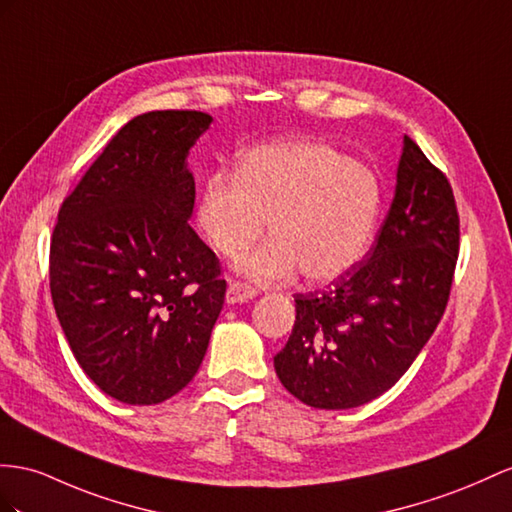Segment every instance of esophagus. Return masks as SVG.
<instances>
[{
    "mask_svg": "<svg viewBox=\"0 0 512 512\" xmlns=\"http://www.w3.org/2000/svg\"><path fill=\"white\" fill-rule=\"evenodd\" d=\"M255 296H257L255 287L240 281H231L225 298H227V305H235V303H248V300H253Z\"/></svg>",
    "mask_w": 512,
    "mask_h": 512,
    "instance_id": "obj_1",
    "label": "esophagus"
}]
</instances>
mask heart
<instances>
[{
	"mask_svg": "<svg viewBox=\"0 0 512 512\" xmlns=\"http://www.w3.org/2000/svg\"><path fill=\"white\" fill-rule=\"evenodd\" d=\"M381 183L372 170L324 142H268L238 157L235 175L218 170L201 186L196 225L214 251L238 259L266 229L272 240L240 261L257 283L303 270L331 283L370 253L381 218Z\"/></svg>",
	"mask_w": 512,
	"mask_h": 512,
	"instance_id": "obj_1",
	"label": "heart"
}]
</instances>
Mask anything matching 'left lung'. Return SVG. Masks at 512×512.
Masks as SVG:
<instances>
[{"label":"left lung","instance_id":"left-lung-1","mask_svg":"<svg viewBox=\"0 0 512 512\" xmlns=\"http://www.w3.org/2000/svg\"><path fill=\"white\" fill-rule=\"evenodd\" d=\"M458 214L448 179L404 136L389 214L372 251L329 290L296 294L274 357L279 381L313 409H355L400 381L448 305Z\"/></svg>","mask_w":512,"mask_h":512}]
</instances>
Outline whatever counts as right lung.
I'll return each instance as SVG.
<instances>
[{"label":"right lung","instance_id":"1","mask_svg":"<svg viewBox=\"0 0 512 512\" xmlns=\"http://www.w3.org/2000/svg\"><path fill=\"white\" fill-rule=\"evenodd\" d=\"M214 119H131L62 203L51 238L56 316L80 368L125 404H157L199 372L225 303L218 259L188 225V153Z\"/></svg>","mask_w":512,"mask_h":512}]
</instances>
